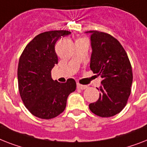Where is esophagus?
<instances>
[{"label":"esophagus","mask_w":147,"mask_h":147,"mask_svg":"<svg viewBox=\"0 0 147 147\" xmlns=\"http://www.w3.org/2000/svg\"><path fill=\"white\" fill-rule=\"evenodd\" d=\"M77 88L78 89H81V90H84L86 88H88V86L87 85H82V84H79V83H77Z\"/></svg>","instance_id":"34e87169"}]
</instances>
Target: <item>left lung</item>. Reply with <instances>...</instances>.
<instances>
[{
  "mask_svg": "<svg viewBox=\"0 0 147 147\" xmlns=\"http://www.w3.org/2000/svg\"><path fill=\"white\" fill-rule=\"evenodd\" d=\"M92 53L90 68L102 78L98 100L89 105L98 116L111 117L126 106L131 94L133 73L127 53L119 41L109 34L89 31Z\"/></svg>",
  "mask_w": 147,
  "mask_h": 147,
  "instance_id": "8db88e82",
  "label": "left lung"
}]
</instances>
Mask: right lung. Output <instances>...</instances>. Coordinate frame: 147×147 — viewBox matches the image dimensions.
<instances>
[{
    "label": "right lung",
    "instance_id": "add662e5",
    "mask_svg": "<svg viewBox=\"0 0 147 147\" xmlns=\"http://www.w3.org/2000/svg\"><path fill=\"white\" fill-rule=\"evenodd\" d=\"M69 34L65 30L40 33L26 45L20 56L17 70L20 96L28 110L40 119H53L61 114L68 96L76 89L73 78L59 83L51 78V70L58 63L55 44Z\"/></svg>",
    "mask_w": 147,
    "mask_h": 147
}]
</instances>
